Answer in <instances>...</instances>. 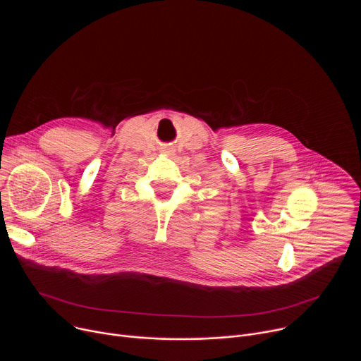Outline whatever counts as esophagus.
<instances>
[{"label": "esophagus", "mask_w": 361, "mask_h": 361, "mask_svg": "<svg viewBox=\"0 0 361 361\" xmlns=\"http://www.w3.org/2000/svg\"><path fill=\"white\" fill-rule=\"evenodd\" d=\"M167 152H170V151H167Z\"/></svg>", "instance_id": "esophagus-1"}]
</instances>
